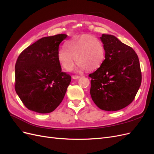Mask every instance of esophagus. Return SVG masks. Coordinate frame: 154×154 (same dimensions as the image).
<instances>
[{
  "instance_id": "obj_1",
  "label": "esophagus",
  "mask_w": 154,
  "mask_h": 154,
  "mask_svg": "<svg viewBox=\"0 0 154 154\" xmlns=\"http://www.w3.org/2000/svg\"><path fill=\"white\" fill-rule=\"evenodd\" d=\"M72 79H74V80H78V79L80 78L81 76H76V75H74V76H72Z\"/></svg>"
}]
</instances>
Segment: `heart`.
I'll use <instances>...</instances> for the list:
<instances>
[{
	"mask_svg": "<svg viewBox=\"0 0 154 154\" xmlns=\"http://www.w3.org/2000/svg\"><path fill=\"white\" fill-rule=\"evenodd\" d=\"M106 56L104 45L99 39L89 34L72 37L65 44V48L57 52V60L66 71H70L74 65V58L80 71H93L101 67Z\"/></svg>",
	"mask_w": 154,
	"mask_h": 154,
	"instance_id": "b5f03b06",
	"label": "heart"
}]
</instances>
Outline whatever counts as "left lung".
Wrapping results in <instances>:
<instances>
[{"label":"left lung","instance_id":"1","mask_svg":"<svg viewBox=\"0 0 154 154\" xmlns=\"http://www.w3.org/2000/svg\"><path fill=\"white\" fill-rule=\"evenodd\" d=\"M106 50L101 67L89 74L91 98L100 109L118 111L134 100L142 80L138 56L112 35L100 37Z\"/></svg>","mask_w":154,"mask_h":154}]
</instances>
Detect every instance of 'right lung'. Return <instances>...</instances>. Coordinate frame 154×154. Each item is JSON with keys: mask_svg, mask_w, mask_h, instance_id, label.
Here are the masks:
<instances>
[{"mask_svg": "<svg viewBox=\"0 0 154 154\" xmlns=\"http://www.w3.org/2000/svg\"><path fill=\"white\" fill-rule=\"evenodd\" d=\"M67 35L45 37L20 54L15 63V89L29 110L52 112L63 100L71 76L61 71L59 45Z\"/></svg>", "mask_w": 154, "mask_h": 154, "instance_id": "right-lung-1", "label": "right lung"}]
</instances>
